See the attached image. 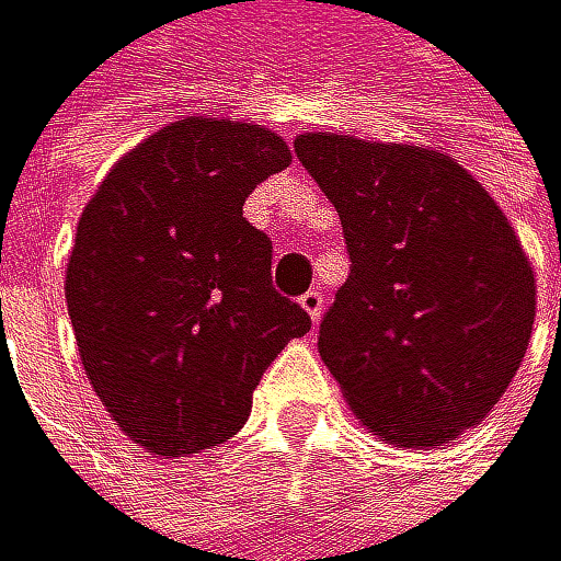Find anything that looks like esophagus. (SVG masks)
Returning <instances> with one entry per match:
<instances>
[{
    "label": "esophagus",
    "instance_id": "34e87169",
    "mask_svg": "<svg viewBox=\"0 0 561 561\" xmlns=\"http://www.w3.org/2000/svg\"><path fill=\"white\" fill-rule=\"evenodd\" d=\"M299 307H304V310L310 313V320L317 323V320H320V313H323V296H320L317 289H310V293L299 296Z\"/></svg>",
    "mask_w": 561,
    "mask_h": 561
}]
</instances>
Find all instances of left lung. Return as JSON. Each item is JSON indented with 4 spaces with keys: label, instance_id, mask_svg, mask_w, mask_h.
Segmentation results:
<instances>
[{
    "label": "left lung",
    "instance_id": "1",
    "mask_svg": "<svg viewBox=\"0 0 561 561\" xmlns=\"http://www.w3.org/2000/svg\"><path fill=\"white\" fill-rule=\"evenodd\" d=\"M296 158L341 217L352 272L317 348L355 417L438 448L507 393L535 323V272L493 196L455 158L299 134Z\"/></svg>",
    "mask_w": 561,
    "mask_h": 561
}]
</instances>
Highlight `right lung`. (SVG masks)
I'll return each mask as SVG.
<instances>
[{"mask_svg": "<svg viewBox=\"0 0 561 561\" xmlns=\"http://www.w3.org/2000/svg\"><path fill=\"white\" fill-rule=\"evenodd\" d=\"M286 140L185 116L123 154L82 209L65 299L85 376L119 431L164 458L224 445L310 317L272 289V241L244 220Z\"/></svg>", "mask_w": 561, "mask_h": 561, "instance_id": "1", "label": "right lung"}]
</instances>
